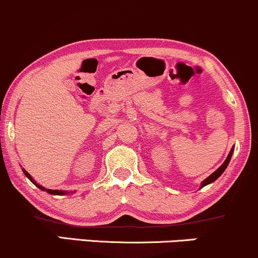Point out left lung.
Segmentation results:
<instances>
[{
	"mask_svg": "<svg viewBox=\"0 0 258 258\" xmlns=\"http://www.w3.org/2000/svg\"><path fill=\"white\" fill-rule=\"evenodd\" d=\"M232 154H233V149H232V150H230V153H229V154H228V156H227L226 161H224V162H223V164H222V165H221V166H220V167H218V168H217V170H216L214 173H212V174H210V176H209V177H207V178H206L205 180H204V182H203V183H201V188H203V186H205L206 184H210V183L215 182V180H216V179H217V178H218V177H220V176H221V174L224 172V170H226V168H227V166H228V164H229V161H230V158H232Z\"/></svg>",
	"mask_w": 258,
	"mask_h": 258,
	"instance_id": "8db88e82",
	"label": "left lung"
}]
</instances>
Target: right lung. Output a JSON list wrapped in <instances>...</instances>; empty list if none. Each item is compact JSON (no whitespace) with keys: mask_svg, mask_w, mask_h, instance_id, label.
Wrapping results in <instances>:
<instances>
[{"mask_svg":"<svg viewBox=\"0 0 258 258\" xmlns=\"http://www.w3.org/2000/svg\"><path fill=\"white\" fill-rule=\"evenodd\" d=\"M23 172L25 173V176L28 177V178L30 179L32 183H34V184H36V183L34 182V179H32V177H31L30 174H29L28 172H26L25 170H23ZM36 186H37V188L42 189V190H46L47 193H49V194H52V195H64V194H67V193H68V191H63V190H53V189H46V188H43V186H41V185H38V184H36Z\"/></svg>","mask_w":258,"mask_h":258,"instance_id":"obj_1","label":"right lung"}]
</instances>
